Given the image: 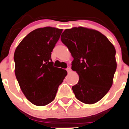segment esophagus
Returning <instances> with one entry per match:
<instances>
[{"label": "esophagus", "mask_w": 129, "mask_h": 129, "mask_svg": "<svg viewBox=\"0 0 129 129\" xmlns=\"http://www.w3.org/2000/svg\"><path fill=\"white\" fill-rule=\"evenodd\" d=\"M66 70H67V72H71V67H67V69H66Z\"/></svg>", "instance_id": "obj_1"}]
</instances>
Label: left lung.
<instances>
[{
  "label": "left lung",
  "mask_w": 129,
  "mask_h": 129,
  "mask_svg": "<svg viewBox=\"0 0 129 129\" xmlns=\"http://www.w3.org/2000/svg\"><path fill=\"white\" fill-rule=\"evenodd\" d=\"M61 41L71 53L72 69L79 77L72 87L76 98L86 104L98 102L113 84L117 69L114 46L100 32L83 27L66 29Z\"/></svg>",
  "instance_id": "8db88e82"
}]
</instances>
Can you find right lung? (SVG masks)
<instances>
[{
    "label": "right lung",
    "instance_id": "add662e5",
    "mask_svg": "<svg viewBox=\"0 0 129 129\" xmlns=\"http://www.w3.org/2000/svg\"><path fill=\"white\" fill-rule=\"evenodd\" d=\"M62 29L45 27L33 30L15 50V75L26 98L37 106L55 99L58 87L67 72L53 67L51 55Z\"/></svg>",
    "mask_w": 129,
    "mask_h": 129
}]
</instances>
